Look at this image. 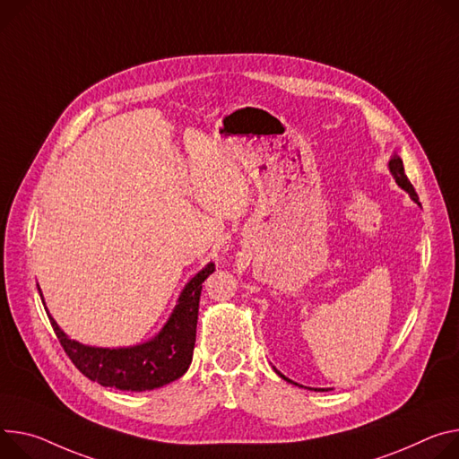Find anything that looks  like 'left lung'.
Returning <instances> with one entry per match:
<instances>
[{
	"label": "left lung",
	"mask_w": 459,
	"mask_h": 459,
	"mask_svg": "<svg viewBox=\"0 0 459 459\" xmlns=\"http://www.w3.org/2000/svg\"><path fill=\"white\" fill-rule=\"evenodd\" d=\"M390 172L394 174V178H395V183L403 188V190H406L410 195H411V199L413 201H418V194H415V190H413V186H411V183L408 181V178H406V174H404V166H403V160H401V157H397V155H394V159H390ZM280 377H283V375L280 373V371H276ZM285 381H289L287 377H283ZM289 383H293V381H289ZM295 385V383H293ZM324 392V390H322Z\"/></svg>",
	"instance_id": "obj_1"
}]
</instances>
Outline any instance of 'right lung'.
<instances>
[{"instance_id":"1","label":"right lung","mask_w":459,"mask_h":459,"mask_svg":"<svg viewBox=\"0 0 459 459\" xmlns=\"http://www.w3.org/2000/svg\"><path fill=\"white\" fill-rule=\"evenodd\" d=\"M214 271V264H208L186 283L162 331L141 346L118 350L84 346L71 341L49 313L48 316L64 351L88 379L128 392L160 388L179 379L192 362L201 289Z\"/></svg>"}]
</instances>
